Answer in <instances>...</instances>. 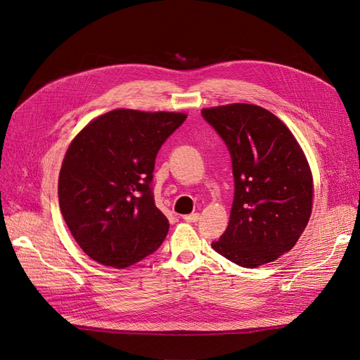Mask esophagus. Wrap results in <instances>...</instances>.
I'll return each instance as SVG.
<instances>
[{
    "label": "esophagus",
    "mask_w": 360,
    "mask_h": 360,
    "mask_svg": "<svg viewBox=\"0 0 360 360\" xmlns=\"http://www.w3.org/2000/svg\"><path fill=\"white\" fill-rule=\"evenodd\" d=\"M198 219H200V214H198V213H193V214L184 216V220L188 221V223H195V221H198Z\"/></svg>",
    "instance_id": "obj_1"
}]
</instances>
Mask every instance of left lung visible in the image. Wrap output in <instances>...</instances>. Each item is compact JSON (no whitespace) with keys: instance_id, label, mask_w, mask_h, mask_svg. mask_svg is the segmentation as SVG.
<instances>
[{"instance_id":"left-lung-1","label":"left lung","mask_w":360,"mask_h":360,"mask_svg":"<svg viewBox=\"0 0 360 360\" xmlns=\"http://www.w3.org/2000/svg\"><path fill=\"white\" fill-rule=\"evenodd\" d=\"M224 141L235 182L229 224L216 252L255 269L289 252L312 212V175L289 128L267 109L233 103L201 110Z\"/></svg>"}]
</instances>
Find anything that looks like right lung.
Masks as SVG:
<instances>
[{
  "instance_id": "right-lung-1",
  "label": "right lung",
  "mask_w": 360,
  "mask_h": 360,
  "mask_svg": "<svg viewBox=\"0 0 360 360\" xmlns=\"http://www.w3.org/2000/svg\"><path fill=\"white\" fill-rule=\"evenodd\" d=\"M176 112L115 109L70 144L58 181L63 217L80 248L125 269L153 254L169 221L155 204L153 170L162 144L182 125Z\"/></svg>"
}]
</instances>
